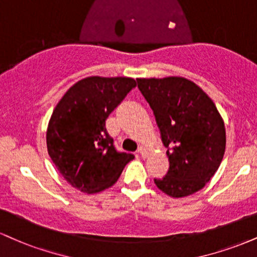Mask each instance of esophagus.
<instances>
[{
	"label": "esophagus",
	"mask_w": 257,
	"mask_h": 257,
	"mask_svg": "<svg viewBox=\"0 0 257 257\" xmlns=\"http://www.w3.org/2000/svg\"><path fill=\"white\" fill-rule=\"evenodd\" d=\"M138 153L140 154L141 157H146L147 156V151H146V148H145L144 146H140L138 148Z\"/></svg>",
	"instance_id": "esophagus-1"
}]
</instances>
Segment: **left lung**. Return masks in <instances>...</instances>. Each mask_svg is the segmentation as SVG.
Listing matches in <instances>:
<instances>
[{
  "instance_id": "8db88e82",
  "label": "left lung",
  "mask_w": 257,
  "mask_h": 257,
  "mask_svg": "<svg viewBox=\"0 0 257 257\" xmlns=\"http://www.w3.org/2000/svg\"><path fill=\"white\" fill-rule=\"evenodd\" d=\"M168 148L169 171L154 183L172 197L196 193L220 166L226 146L224 120L212 99L184 78L137 79Z\"/></svg>"
}]
</instances>
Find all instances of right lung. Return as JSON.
<instances>
[{"label":"right lung","mask_w":257,"mask_h":257,"mask_svg":"<svg viewBox=\"0 0 257 257\" xmlns=\"http://www.w3.org/2000/svg\"><path fill=\"white\" fill-rule=\"evenodd\" d=\"M135 86L131 78L89 76L68 89L52 112L46 132L49 156L82 193L107 189L134 159L116 150L105 120Z\"/></svg>","instance_id":"right-lung-1"}]
</instances>
